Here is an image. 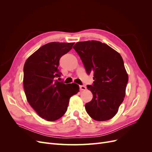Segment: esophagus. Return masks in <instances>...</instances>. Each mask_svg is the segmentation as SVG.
Wrapping results in <instances>:
<instances>
[{
	"instance_id": "1",
	"label": "esophagus",
	"mask_w": 152,
	"mask_h": 152,
	"mask_svg": "<svg viewBox=\"0 0 152 152\" xmlns=\"http://www.w3.org/2000/svg\"><path fill=\"white\" fill-rule=\"evenodd\" d=\"M80 91H86V87L84 86H80Z\"/></svg>"
}]
</instances>
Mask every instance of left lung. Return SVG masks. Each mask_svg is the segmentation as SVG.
<instances>
[{
  "mask_svg": "<svg viewBox=\"0 0 152 152\" xmlns=\"http://www.w3.org/2000/svg\"><path fill=\"white\" fill-rule=\"evenodd\" d=\"M73 48L87 75L93 74V84L87 86L93 96L85 105L87 113L95 121L110 120L123 102L128 82L122 56L107 44L96 40L77 42Z\"/></svg>",
  "mask_w": 152,
  "mask_h": 152,
  "instance_id": "8db88e82",
  "label": "left lung"
}]
</instances>
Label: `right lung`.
<instances>
[{
    "mask_svg": "<svg viewBox=\"0 0 152 152\" xmlns=\"http://www.w3.org/2000/svg\"><path fill=\"white\" fill-rule=\"evenodd\" d=\"M74 43L50 42L40 47L26 59L23 68V86L27 101L39 115L48 121H56L67 110L72 96L79 91L75 83L57 80L62 73L59 59Z\"/></svg>",
    "mask_w": 152,
    "mask_h": 152,
    "instance_id": "1",
    "label": "right lung"
}]
</instances>
